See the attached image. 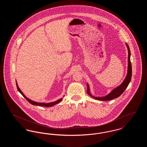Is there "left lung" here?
<instances>
[{
    "mask_svg": "<svg viewBox=\"0 0 147 147\" xmlns=\"http://www.w3.org/2000/svg\"><path fill=\"white\" fill-rule=\"evenodd\" d=\"M126 43L127 48L128 49V68H127V74L126 75V78L123 82L122 83V84H120L116 88L113 89L111 92H110L109 94H107L106 96H102V97H96L94 96L91 95L90 90V88L89 84L87 83V92L89 95L91 97L94 98V99L98 100H101V101H108V100H111L113 98L119 97L123 92L126 90V88H127L128 84H129L131 80V78H132V65H131V60H130V57H131V52L129 47L128 45Z\"/></svg>",
    "mask_w": 147,
    "mask_h": 147,
    "instance_id": "8db88e82",
    "label": "left lung"
}]
</instances>
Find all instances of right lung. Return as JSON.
<instances>
[{"instance_id":"add662e5","label":"right lung","mask_w":147,"mask_h":147,"mask_svg":"<svg viewBox=\"0 0 147 147\" xmlns=\"http://www.w3.org/2000/svg\"><path fill=\"white\" fill-rule=\"evenodd\" d=\"M16 86H17V89H18V90L20 92V94H21V95L24 97V98H25L27 100H28V101L30 104H31L32 105H36V106H45V107H51V106H54V105H56V104H57L58 103H59V102H60L62 100V98H59V99H58V100H57L56 101H54V102H49V103H45V102H36V101H33V100H30V98H27L24 94H23V92L21 91V90H20V89L19 88V86H18V83H17V82L16 81Z\"/></svg>"}]
</instances>
